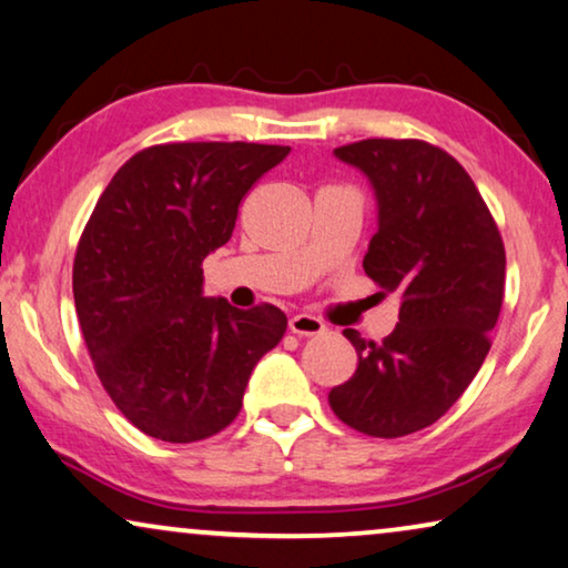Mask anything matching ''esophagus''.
I'll use <instances>...</instances> for the list:
<instances>
[{"instance_id":"obj_1","label":"esophagus","mask_w":568,"mask_h":568,"mask_svg":"<svg viewBox=\"0 0 568 568\" xmlns=\"http://www.w3.org/2000/svg\"><path fill=\"white\" fill-rule=\"evenodd\" d=\"M290 331L297 333V336H321V333L325 331V323L315 315L300 313V315L290 317Z\"/></svg>"}]
</instances>
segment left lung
<instances>
[{
  "label": "left lung",
  "instance_id": "left-lung-1",
  "mask_svg": "<svg viewBox=\"0 0 568 568\" xmlns=\"http://www.w3.org/2000/svg\"><path fill=\"white\" fill-rule=\"evenodd\" d=\"M377 196L364 271L400 294L379 344L354 328L359 364L328 403L341 422L395 439L432 426L478 375L504 302L507 255L486 201L453 154L422 139H362L333 150Z\"/></svg>",
  "mask_w": 568,
  "mask_h": 568
}]
</instances>
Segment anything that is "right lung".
I'll return each mask as SVG.
<instances>
[{
    "label": "right lung",
    "mask_w": 568,
    "mask_h": 568,
    "mask_svg": "<svg viewBox=\"0 0 568 568\" xmlns=\"http://www.w3.org/2000/svg\"><path fill=\"white\" fill-rule=\"evenodd\" d=\"M290 146L178 142L121 165L77 245L72 290L95 372L115 408L162 442H199L235 422L251 372L286 331L268 305L204 297L209 253Z\"/></svg>",
    "instance_id": "obj_1"
}]
</instances>
